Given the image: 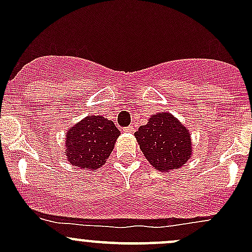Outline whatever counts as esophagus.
Returning <instances> with one entry per match:
<instances>
[{
    "instance_id": "esophagus-1",
    "label": "esophagus",
    "mask_w": 252,
    "mask_h": 252,
    "mask_svg": "<svg viewBox=\"0 0 252 252\" xmlns=\"http://www.w3.org/2000/svg\"><path fill=\"white\" fill-rule=\"evenodd\" d=\"M134 130H135V128H134L133 126H126V128H124V131H126V133H133Z\"/></svg>"
}]
</instances>
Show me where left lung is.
I'll use <instances>...</instances> for the list:
<instances>
[{
    "instance_id": "left-lung-1",
    "label": "left lung",
    "mask_w": 252,
    "mask_h": 252,
    "mask_svg": "<svg viewBox=\"0 0 252 252\" xmlns=\"http://www.w3.org/2000/svg\"><path fill=\"white\" fill-rule=\"evenodd\" d=\"M134 135L145 158L157 171L168 173L191 158L189 129L169 112L152 114Z\"/></svg>"
}]
</instances>
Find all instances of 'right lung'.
<instances>
[{"label":"right lung","mask_w":252,"mask_h":252,"mask_svg":"<svg viewBox=\"0 0 252 252\" xmlns=\"http://www.w3.org/2000/svg\"><path fill=\"white\" fill-rule=\"evenodd\" d=\"M121 131L112 121L89 114L65 133V155L69 163L96 171L106 163Z\"/></svg>","instance_id":"1"}]
</instances>
